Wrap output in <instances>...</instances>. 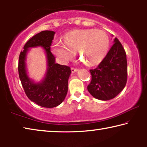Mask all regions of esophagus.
Here are the masks:
<instances>
[{"label": "esophagus", "mask_w": 147, "mask_h": 147, "mask_svg": "<svg viewBox=\"0 0 147 147\" xmlns=\"http://www.w3.org/2000/svg\"><path fill=\"white\" fill-rule=\"evenodd\" d=\"M78 69H76V68H73V67H72L71 68V71H72V73H75V72H76L77 71H78Z\"/></svg>", "instance_id": "34e87169"}]
</instances>
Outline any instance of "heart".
I'll return each mask as SVG.
<instances>
[{"mask_svg": "<svg viewBox=\"0 0 147 147\" xmlns=\"http://www.w3.org/2000/svg\"><path fill=\"white\" fill-rule=\"evenodd\" d=\"M109 37L99 30H76L65 35L64 42L55 41L53 53L62 63L73 59L78 51L79 57L86 65L93 66L100 63L108 53Z\"/></svg>", "mask_w": 147, "mask_h": 147, "instance_id": "1", "label": "heart"}]
</instances>
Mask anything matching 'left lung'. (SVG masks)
<instances>
[{
	"label": "left lung",
	"mask_w": 147,
	"mask_h": 147,
	"mask_svg": "<svg viewBox=\"0 0 147 147\" xmlns=\"http://www.w3.org/2000/svg\"><path fill=\"white\" fill-rule=\"evenodd\" d=\"M114 43L97 67L91 69V81L88 90L101 100L115 98L127 82V60L123 45L115 38Z\"/></svg>",
	"instance_id": "left-lung-1"
}]
</instances>
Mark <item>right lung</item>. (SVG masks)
<instances>
[{
    "label": "right lung",
    "instance_id": "right-lung-1",
    "mask_svg": "<svg viewBox=\"0 0 147 147\" xmlns=\"http://www.w3.org/2000/svg\"><path fill=\"white\" fill-rule=\"evenodd\" d=\"M54 34L53 31L45 30L35 35L24 45L19 58V76L26 96L31 101L44 108H54L62 103L67 93L68 80L71 73L69 67L56 63L55 57L51 51ZM37 46L45 49L47 60L46 76L38 83L29 78L26 66L28 49Z\"/></svg>",
    "mask_w": 147,
    "mask_h": 147
}]
</instances>
